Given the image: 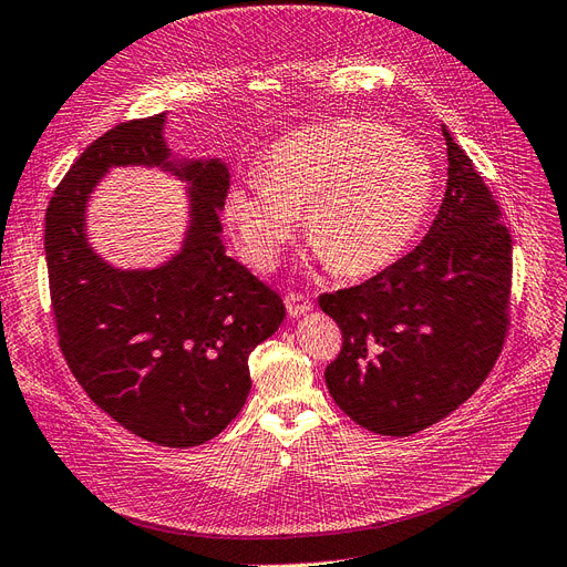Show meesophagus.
I'll list each match as a JSON object with an SVG mask.
<instances>
[{
    "label": "esophagus",
    "instance_id": "obj_1",
    "mask_svg": "<svg viewBox=\"0 0 567 567\" xmlns=\"http://www.w3.org/2000/svg\"><path fill=\"white\" fill-rule=\"evenodd\" d=\"M312 307H315L312 300L300 296V293H288L286 296V310H288L290 317H302L307 312H312Z\"/></svg>",
    "mask_w": 567,
    "mask_h": 567
}]
</instances>
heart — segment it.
<instances>
[{"instance_id": "obj_1", "label": "heart", "mask_w": 567, "mask_h": 567, "mask_svg": "<svg viewBox=\"0 0 567 567\" xmlns=\"http://www.w3.org/2000/svg\"><path fill=\"white\" fill-rule=\"evenodd\" d=\"M435 165L371 120H336L274 142L262 175L231 186L225 217L244 260L269 271L305 208L312 257L348 279L392 267L416 241L435 198Z\"/></svg>"}]
</instances>
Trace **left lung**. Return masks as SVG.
Masks as SVG:
<instances>
[{
	"instance_id": "obj_1",
	"label": "left lung",
	"mask_w": 567,
	"mask_h": 567,
	"mask_svg": "<svg viewBox=\"0 0 567 567\" xmlns=\"http://www.w3.org/2000/svg\"><path fill=\"white\" fill-rule=\"evenodd\" d=\"M447 192L423 241L373 279L326 293L342 331L326 388L371 433L406 437L450 416L492 371L508 326L511 234L442 125Z\"/></svg>"
}]
</instances>
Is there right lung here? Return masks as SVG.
<instances>
[{
  "mask_svg": "<svg viewBox=\"0 0 567 567\" xmlns=\"http://www.w3.org/2000/svg\"><path fill=\"white\" fill-rule=\"evenodd\" d=\"M167 113L109 130L68 169L47 208L44 252L59 346L92 402L130 433L196 447L236 419L250 392V352L286 307L227 255L221 158H182L165 142ZM113 166H158L187 184L183 248L151 270H120L86 238V203Z\"/></svg>",
  "mask_w": 567,
  "mask_h": 567,
  "instance_id": "add662e5",
  "label": "right lung"
}]
</instances>
